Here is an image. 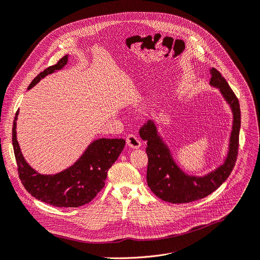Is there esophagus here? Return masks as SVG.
Instances as JSON below:
<instances>
[{"instance_id":"obj_1","label":"esophagus","mask_w":260,"mask_h":260,"mask_svg":"<svg viewBox=\"0 0 260 260\" xmlns=\"http://www.w3.org/2000/svg\"><path fill=\"white\" fill-rule=\"evenodd\" d=\"M126 143L128 147L133 149H138L141 147V140L136 135H133V134L126 137Z\"/></svg>"}]
</instances>
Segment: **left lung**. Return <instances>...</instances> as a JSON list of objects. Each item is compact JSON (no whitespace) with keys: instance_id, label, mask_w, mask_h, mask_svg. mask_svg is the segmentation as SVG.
Returning <instances> with one entry per match:
<instances>
[{"instance_id":"obj_1","label":"left lung","mask_w":260,"mask_h":260,"mask_svg":"<svg viewBox=\"0 0 260 260\" xmlns=\"http://www.w3.org/2000/svg\"><path fill=\"white\" fill-rule=\"evenodd\" d=\"M210 74V84L219 90L232 108L234 117L228 153L222 165L203 177L189 176L176 164L168 146L158 135L154 121H148L139 131L140 137L147 140L148 145L146 148L148 154V186L158 198L167 203L186 204L207 197L223 184L232 174L236 164L241 126L239 101L217 70L211 69Z\"/></svg>"}]
</instances>
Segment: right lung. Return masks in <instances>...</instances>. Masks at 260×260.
<instances>
[{
	"label": "right lung",
	"mask_w": 260,
	"mask_h": 260,
	"mask_svg": "<svg viewBox=\"0 0 260 260\" xmlns=\"http://www.w3.org/2000/svg\"><path fill=\"white\" fill-rule=\"evenodd\" d=\"M67 60L69 55H64L55 65L38 74L27 89H32L47 75L62 70ZM18 112L13 125V147L19 178L24 188L36 199L54 207L77 208L90 203L105 186L107 172L123 151L125 140L96 139L71 167L56 175H42L27 164L19 147L16 133Z\"/></svg>",
	"instance_id": "add662e5"
}]
</instances>
